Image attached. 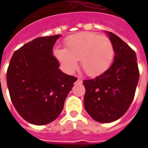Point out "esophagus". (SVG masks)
Instances as JSON below:
<instances>
[{"instance_id":"1","label":"esophagus","mask_w":148,"mask_h":148,"mask_svg":"<svg viewBox=\"0 0 148 148\" xmlns=\"http://www.w3.org/2000/svg\"><path fill=\"white\" fill-rule=\"evenodd\" d=\"M77 83H82V78H80V77H78L77 80Z\"/></svg>"}]
</instances>
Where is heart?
Returning a JSON list of instances; mask_svg holds the SVG:
<instances>
[{
	"label": "heart",
	"mask_w": 148,
	"mask_h": 148,
	"mask_svg": "<svg viewBox=\"0 0 148 148\" xmlns=\"http://www.w3.org/2000/svg\"><path fill=\"white\" fill-rule=\"evenodd\" d=\"M66 48L56 47L54 55L67 73L74 72L81 66L90 77L98 76L111 66L114 48L111 40L98 34L83 32L74 34L65 40Z\"/></svg>",
	"instance_id": "b5f03b06"
}]
</instances>
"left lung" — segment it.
<instances>
[{"label": "left lung", "mask_w": 148, "mask_h": 148, "mask_svg": "<svg viewBox=\"0 0 148 148\" xmlns=\"http://www.w3.org/2000/svg\"><path fill=\"white\" fill-rule=\"evenodd\" d=\"M106 32L113 45L114 62L100 76L83 81L85 109L100 123L113 122L127 112L140 77L135 51L120 37Z\"/></svg>", "instance_id": "obj_1"}]
</instances>
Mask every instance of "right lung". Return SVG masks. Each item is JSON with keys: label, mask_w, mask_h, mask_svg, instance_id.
<instances>
[{"label": "right lung", "mask_w": 148, "mask_h": 148, "mask_svg": "<svg viewBox=\"0 0 148 148\" xmlns=\"http://www.w3.org/2000/svg\"><path fill=\"white\" fill-rule=\"evenodd\" d=\"M60 35L38 37L14 52L7 71L12 102L25 121L36 125L54 121L77 77L65 74L53 55Z\"/></svg>", "instance_id": "add662e5"}]
</instances>
